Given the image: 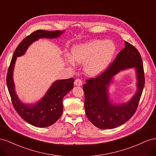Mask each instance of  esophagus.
Returning a JSON list of instances; mask_svg holds the SVG:
<instances>
[{
	"label": "esophagus",
	"instance_id": "esophagus-1",
	"mask_svg": "<svg viewBox=\"0 0 156 156\" xmlns=\"http://www.w3.org/2000/svg\"><path fill=\"white\" fill-rule=\"evenodd\" d=\"M74 85L80 86H82V81L80 79V78L76 79V80H75V81H74Z\"/></svg>",
	"mask_w": 156,
	"mask_h": 156
}]
</instances>
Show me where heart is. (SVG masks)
<instances>
[{"label":"heart","mask_w":156,"mask_h":156,"mask_svg":"<svg viewBox=\"0 0 156 156\" xmlns=\"http://www.w3.org/2000/svg\"><path fill=\"white\" fill-rule=\"evenodd\" d=\"M115 51V44L110 40H95L73 47V56L68 55L67 61L73 66L76 65V61L84 63L86 73L97 76L108 67Z\"/></svg>","instance_id":"heart-1"}]
</instances>
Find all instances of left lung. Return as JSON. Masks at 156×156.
Here are the masks:
<instances>
[{
    "mask_svg": "<svg viewBox=\"0 0 156 156\" xmlns=\"http://www.w3.org/2000/svg\"><path fill=\"white\" fill-rule=\"evenodd\" d=\"M130 68L136 70L137 92L127 103L113 104L109 100L108 86L114 75L119 71ZM144 83L143 63L140 53L132 44L125 42V48L120 51L107 69L97 77L87 80L83 86L87 118L95 126L103 129L122 125L135 113Z\"/></svg>",
    "mask_w": 156,
    "mask_h": 156,
    "instance_id": "obj_1",
    "label": "left lung"
}]
</instances>
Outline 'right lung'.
I'll return each mask as SVG.
<instances>
[{
  "mask_svg": "<svg viewBox=\"0 0 156 156\" xmlns=\"http://www.w3.org/2000/svg\"><path fill=\"white\" fill-rule=\"evenodd\" d=\"M64 31H34L22 41L14 51L8 68L6 83L12 105L25 122L38 127H46L55 123L63 113V99L74 86V78L57 80L51 86L42 99L34 105H25L20 101L15 91L13 72L17 57L25 54L28 47L39 38H55Z\"/></svg>",
  "mask_w": 156,
  "mask_h": 156,
  "instance_id": "obj_1",
  "label": "right lung"
}]
</instances>
